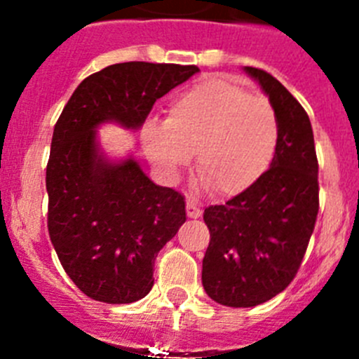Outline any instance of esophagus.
Listing matches in <instances>:
<instances>
[{
	"mask_svg": "<svg viewBox=\"0 0 359 359\" xmlns=\"http://www.w3.org/2000/svg\"><path fill=\"white\" fill-rule=\"evenodd\" d=\"M201 205H199L196 199L189 198L187 199V215H189L190 219H198L199 215H201Z\"/></svg>",
	"mask_w": 359,
	"mask_h": 359,
	"instance_id": "34e87169",
	"label": "esophagus"
}]
</instances>
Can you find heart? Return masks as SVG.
<instances>
[{
    "label": "heart",
    "mask_w": 359,
    "mask_h": 359,
    "mask_svg": "<svg viewBox=\"0 0 359 359\" xmlns=\"http://www.w3.org/2000/svg\"><path fill=\"white\" fill-rule=\"evenodd\" d=\"M142 142L165 176H177L196 152V172L208 189L237 196L269 169L278 145V120L264 97L212 79L177 95L167 120H149Z\"/></svg>",
    "instance_id": "obj_1"
}]
</instances>
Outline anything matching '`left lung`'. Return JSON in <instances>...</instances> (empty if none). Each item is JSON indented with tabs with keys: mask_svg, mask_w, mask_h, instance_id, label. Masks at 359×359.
<instances>
[{
	"mask_svg": "<svg viewBox=\"0 0 359 359\" xmlns=\"http://www.w3.org/2000/svg\"><path fill=\"white\" fill-rule=\"evenodd\" d=\"M269 97L278 145L255 185L205 208L210 243L201 280L228 307H253L277 297L297 275L318 215V160L309 116L268 72L246 66Z\"/></svg>",
	"mask_w": 359,
	"mask_h": 359,
	"instance_id": "obj_1",
	"label": "left lung"
}]
</instances>
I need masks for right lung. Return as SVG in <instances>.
<instances>
[{
    "instance_id": "right-lung-1",
    "label": "right lung",
    "mask_w": 359,
    "mask_h": 359,
    "mask_svg": "<svg viewBox=\"0 0 359 359\" xmlns=\"http://www.w3.org/2000/svg\"><path fill=\"white\" fill-rule=\"evenodd\" d=\"M198 66L120 62L79 84L57 120L46 165L48 233L75 286L93 300L131 304L151 291L156 255L185 223V198L154 185L135 158L113 163L95 129H138L154 102Z\"/></svg>"
}]
</instances>
